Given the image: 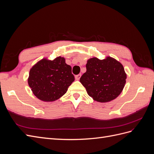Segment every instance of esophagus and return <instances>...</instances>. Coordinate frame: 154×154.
<instances>
[{"instance_id":"1","label":"esophagus","mask_w":154,"mask_h":154,"mask_svg":"<svg viewBox=\"0 0 154 154\" xmlns=\"http://www.w3.org/2000/svg\"><path fill=\"white\" fill-rule=\"evenodd\" d=\"M81 78V74H78V75H76L75 76V79L76 80H80V78Z\"/></svg>"}]
</instances>
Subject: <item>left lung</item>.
<instances>
[{"instance_id": "obj_1", "label": "left lung", "mask_w": 154, "mask_h": 154, "mask_svg": "<svg viewBox=\"0 0 154 154\" xmlns=\"http://www.w3.org/2000/svg\"><path fill=\"white\" fill-rule=\"evenodd\" d=\"M87 71L80 82L92 99L106 103L116 99L122 92L127 79L123 65L110 57L88 59Z\"/></svg>"}]
</instances>
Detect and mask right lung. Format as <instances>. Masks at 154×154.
Here are the masks:
<instances>
[{
    "label": "right lung",
    "mask_w": 154,
    "mask_h": 154,
    "mask_svg": "<svg viewBox=\"0 0 154 154\" xmlns=\"http://www.w3.org/2000/svg\"><path fill=\"white\" fill-rule=\"evenodd\" d=\"M71 70L63 57L53 60L43 58L31 68L27 82L37 98L45 102L54 101L66 94L74 81Z\"/></svg>",
    "instance_id": "obj_1"
}]
</instances>
